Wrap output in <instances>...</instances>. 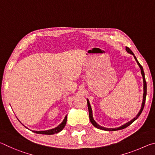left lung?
Returning <instances> with one entry per match:
<instances>
[{
	"instance_id": "8db88e82",
	"label": "left lung",
	"mask_w": 155,
	"mask_h": 155,
	"mask_svg": "<svg viewBox=\"0 0 155 155\" xmlns=\"http://www.w3.org/2000/svg\"><path fill=\"white\" fill-rule=\"evenodd\" d=\"M126 51H127L128 53H130L131 54H133V56H134L135 59L136 60V61H137V64L139 65V66H140V69H141V75H142L143 77V102H142V104H141V108L140 109V112L138 113V114L137 115V116H136L135 117H134L132 120H130V122H128L127 123H126V124H124V125L121 126V127H120L118 128H104V127H101V126L98 125L97 123L94 121V120L93 118V116H92V110H91V106H90V102H89V100L87 99V107H88V110H89V115H90V122L91 124H92L94 127H95L96 128H99V129H101V130H108V131H114V130H121V129H123V128H127V127H128V126L130 125L132 123L135 121V120H137L139 116L141 115V112H142L143 109V107H144V105H145V102H146V94H147V85H146V79H145V75H144V72H143V68L141 65H140V63L138 62L137 58H136V57L135 56V54H133V52L131 51V50L128 48V47H126Z\"/></svg>"
}]
</instances>
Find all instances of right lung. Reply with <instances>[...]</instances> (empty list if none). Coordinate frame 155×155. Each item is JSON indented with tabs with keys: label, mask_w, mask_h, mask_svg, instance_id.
Segmentation results:
<instances>
[{
	"label": "right lung",
	"mask_w": 155,
	"mask_h": 155,
	"mask_svg": "<svg viewBox=\"0 0 155 155\" xmlns=\"http://www.w3.org/2000/svg\"><path fill=\"white\" fill-rule=\"evenodd\" d=\"M66 122H67V115L65 117V118L64 120L61 124H60L58 127H57L56 128H52V129H50L48 130H43V131H36V130H32L33 132L38 133V134H43V135H53L54 133H57L60 132V131L63 130V128L65 127V124H66Z\"/></svg>",
	"instance_id": "right-lung-1"
}]
</instances>
